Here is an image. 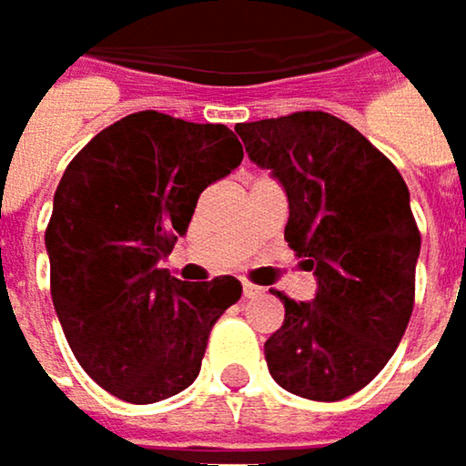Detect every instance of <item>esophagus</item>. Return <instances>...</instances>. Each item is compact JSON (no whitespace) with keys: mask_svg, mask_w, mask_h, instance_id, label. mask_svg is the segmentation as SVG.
Listing matches in <instances>:
<instances>
[{"mask_svg":"<svg viewBox=\"0 0 466 466\" xmlns=\"http://www.w3.org/2000/svg\"><path fill=\"white\" fill-rule=\"evenodd\" d=\"M242 297H245V299H253V297H261V289L245 280V283H242Z\"/></svg>","mask_w":466,"mask_h":466,"instance_id":"obj_1","label":"esophagus"}]
</instances>
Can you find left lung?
Segmentation results:
<instances>
[{"mask_svg": "<svg viewBox=\"0 0 466 466\" xmlns=\"http://www.w3.org/2000/svg\"><path fill=\"white\" fill-rule=\"evenodd\" d=\"M237 135L280 180L286 242L319 280L310 302L278 291L286 319L264 342L269 375L305 400H345L389 364L413 313L410 191L361 132L321 110L239 124Z\"/></svg>", "mask_w": 466, "mask_h": 466, "instance_id": "left-lung-1", "label": "left lung"}]
</instances>
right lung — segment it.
Returning a JSON list of instances; mask_svg holds the SVG:
<instances>
[{"mask_svg": "<svg viewBox=\"0 0 466 466\" xmlns=\"http://www.w3.org/2000/svg\"><path fill=\"white\" fill-rule=\"evenodd\" d=\"M239 161L224 124L142 110L102 129L61 175L46 229L50 297L75 359L113 397L150 405L197 380L210 329L242 286L232 275L186 283L158 261L199 194Z\"/></svg>", "mask_w": 466, "mask_h": 466, "instance_id": "right-lung-1", "label": "right lung"}]
</instances>
